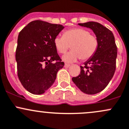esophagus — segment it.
Here are the masks:
<instances>
[{
    "label": "esophagus",
    "mask_w": 129,
    "mask_h": 129,
    "mask_svg": "<svg viewBox=\"0 0 129 129\" xmlns=\"http://www.w3.org/2000/svg\"><path fill=\"white\" fill-rule=\"evenodd\" d=\"M70 66H71V65L69 64V63H65V65H64V67H66V68H69Z\"/></svg>",
    "instance_id": "1"
}]
</instances>
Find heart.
<instances>
[{"label":"heart","mask_w":129,"mask_h":129,"mask_svg":"<svg viewBox=\"0 0 129 129\" xmlns=\"http://www.w3.org/2000/svg\"><path fill=\"white\" fill-rule=\"evenodd\" d=\"M54 43L56 50L60 54H65L71 47L72 50L62 57L67 62H75L79 58L82 61L87 60L94 55L98 47L97 37L83 28L67 30L63 36H57Z\"/></svg>","instance_id":"obj_1"}]
</instances>
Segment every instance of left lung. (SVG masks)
Returning <instances> with one entry per match:
<instances>
[{"label":"left lung","mask_w":129,"mask_h":129,"mask_svg":"<svg viewBox=\"0 0 129 129\" xmlns=\"http://www.w3.org/2000/svg\"><path fill=\"white\" fill-rule=\"evenodd\" d=\"M79 25L90 28L98 40L94 55L80 66V73L72 77L76 86L87 94H95L103 90L113 77L116 69L117 48L112 32L95 22H88Z\"/></svg>","instance_id":"obj_1"}]
</instances>
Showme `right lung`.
Returning <instances> with one entry per match:
<instances>
[{
  "instance_id": "obj_1",
  "label": "right lung",
  "mask_w": 129,
  "mask_h": 129,
  "mask_svg": "<svg viewBox=\"0 0 129 129\" xmlns=\"http://www.w3.org/2000/svg\"><path fill=\"white\" fill-rule=\"evenodd\" d=\"M63 28L62 25L37 20L19 32L15 52L18 77L25 89L33 94L47 90L64 66L54 43Z\"/></svg>"
}]
</instances>
